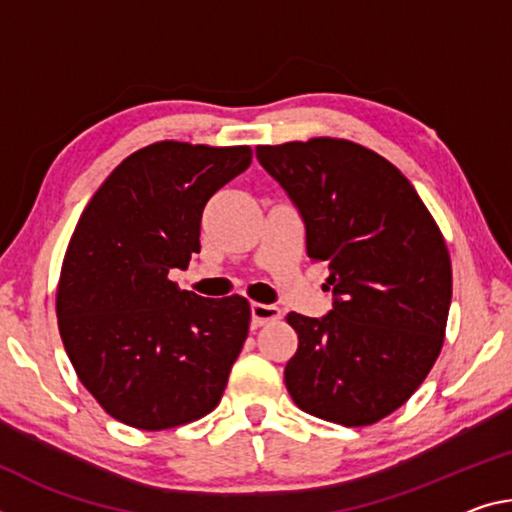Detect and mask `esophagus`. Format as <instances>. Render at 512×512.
<instances>
[{"label":"esophagus","mask_w":512,"mask_h":512,"mask_svg":"<svg viewBox=\"0 0 512 512\" xmlns=\"http://www.w3.org/2000/svg\"><path fill=\"white\" fill-rule=\"evenodd\" d=\"M250 314H253V326H266V323L278 321L280 319V310L275 305H266V303H253L250 305Z\"/></svg>","instance_id":"esophagus-1"}]
</instances>
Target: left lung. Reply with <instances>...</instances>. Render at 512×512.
<instances>
[{
  "label": "left lung",
  "mask_w": 512,
  "mask_h": 512,
  "mask_svg": "<svg viewBox=\"0 0 512 512\" xmlns=\"http://www.w3.org/2000/svg\"><path fill=\"white\" fill-rule=\"evenodd\" d=\"M262 168L326 262L332 310L287 314L298 351L285 385L300 410L344 426L392 415L440 355L451 259L415 186L380 154L342 139L257 145Z\"/></svg>",
  "instance_id": "obj_1"
}]
</instances>
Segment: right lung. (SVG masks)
<instances>
[{"label":"right lung","mask_w":512,"mask_h":512,"mask_svg":"<svg viewBox=\"0 0 512 512\" xmlns=\"http://www.w3.org/2000/svg\"><path fill=\"white\" fill-rule=\"evenodd\" d=\"M250 161L248 145H148L104 180L72 232L56 291L61 339L84 387L127 426L164 431L221 401L248 300L180 291L168 273L200 253L202 209Z\"/></svg>","instance_id":"obj_1"}]
</instances>
